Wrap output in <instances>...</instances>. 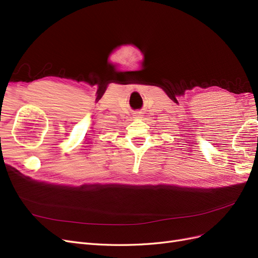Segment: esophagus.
<instances>
[{
    "label": "esophagus",
    "instance_id": "esophagus-1",
    "mask_svg": "<svg viewBox=\"0 0 258 258\" xmlns=\"http://www.w3.org/2000/svg\"><path fill=\"white\" fill-rule=\"evenodd\" d=\"M135 116H136V118H142V115L141 114H137Z\"/></svg>",
    "mask_w": 258,
    "mask_h": 258
}]
</instances>
